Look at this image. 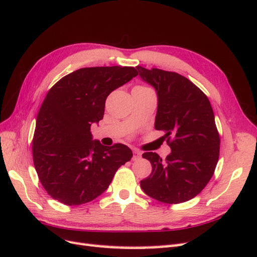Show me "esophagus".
<instances>
[{
	"mask_svg": "<svg viewBox=\"0 0 257 257\" xmlns=\"http://www.w3.org/2000/svg\"><path fill=\"white\" fill-rule=\"evenodd\" d=\"M141 157V152L139 150H134V157H133V160L134 161H137V160H139Z\"/></svg>",
	"mask_w": 257,
	"mask_h": 257,
	"instance_id": "34e87169",
	"label": "esophagus"
}]
</instances>
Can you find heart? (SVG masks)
I'll return each mask as SVG.
<instances>
[{
    "label": "heart",
    "mask_w": 257,
    "mask_h": 257,
    "mask_svg": "<svg viewBox=\"0 0 257 257\" xmlns=\"http://www.w3.org/2000/svg\"><path fill=\"white\" fill-rule=\"evenodd\" d=\"M136 89H140V90H150V91H152V89H150L149 87H146V85H139V87H136Z\"/></svg>",
    "instance_id": "heart-1"
}]
</instances>
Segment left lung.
I'll return each instance as SVG.
<instances>
[{
	"label": "left lung",
	"mask_w": 257,
	"mask_h": 257,
	"mask_svg": "<svg viewBox=\"0 0 257 257\" xmlns=\"http://www.w3.org/2000/svg\"><path fill=\"white\" fill-rule=\"evenodd\" d=\"M137 69L157 92L155 129L165 133L172 149L165 160L153 152L142 154L151 162L152 173L141 180V188L163 203L187 202L206 187L219 159L213 108L206 94L188 78L159 68Z\"/></svg>",
	"instance_id": "obj_1"
}]
</instances>
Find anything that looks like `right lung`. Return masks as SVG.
<instances>
[{"instance_id": "1", "label": "right lung", "mask_w": 257, "mask_h": 257, "mask_svg": "<svg viewBox=\"0 0 257 257\" xmlns=\"http://www.w3.org/2000/svg\"><path fill=\"white\" fill-rule=\"evenodd\" d=\"M137 75L129 66L85 67L66 75L49 90L37 117L32 157L39 180L54 200L65 205L91 202L131 160L128 147L92 141L90 129L103 118L110 92Z\"/></svg>"}]
</instances>
